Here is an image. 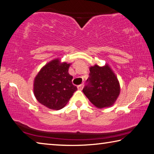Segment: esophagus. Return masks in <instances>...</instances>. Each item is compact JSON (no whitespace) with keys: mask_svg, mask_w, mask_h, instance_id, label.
Wrapping results in <instances>:
<instances>
[{"mask_svg":"<svg viewBox=\"0 0 154 154\" xmlns=\"http://www.w3.org/2000/svg\"><path fill=\"white\" fill-rule=\"evenodd\" d=\"M83 88H84V84H81L80 85L78 86V89L82 91L83 89Z\"/></svg>","mask_w":154,"mask_h":154,"instance_id":"1","label":"esophagus"}]
</instances>
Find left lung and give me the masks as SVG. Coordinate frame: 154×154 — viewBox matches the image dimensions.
Listing matches in <instances>:
<instances>
[{"instance_id":"obj_1","label":"left lung","mask_w":154,"mask_h":154,"mask_svg":"<svg viewBox=\"0 0 154 154\" xmlns=\"http://www.w3.org/2000/svg\"><path fill=\"white\" fill-rule=\"evenodd\" d=\"M88 85L83 88L86 97L97 108L112 106L120 93V82L108 64L89 67Z\"/></svg>"}]
</instances>
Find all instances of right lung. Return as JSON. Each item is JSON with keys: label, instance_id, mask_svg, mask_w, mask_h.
Masks as SVG:
<instances>
[{"label": "right lung", "instance_id": "1", "mask_svg": "<svg viewBox=\"0 0 154 154\" xmlns=\"http://www.w3.org/2000/svg\"><path fill=\"white\" fill-rule=\"evenodd\" d=\"M71 63L54 59L45 65L34 80V94L37 101L51 109H62L77 87L68 72Z\"/></svg>", "mask_w": 154, "mask_h": 154}]
</instances>
